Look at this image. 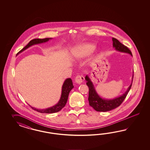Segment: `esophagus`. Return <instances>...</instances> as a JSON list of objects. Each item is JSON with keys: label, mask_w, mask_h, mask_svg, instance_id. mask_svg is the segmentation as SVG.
<instances>
[{"label": "esophagus", "mask_w": 150, "mask_h": 150, "mask_svg": "<svg viewBox=\"0 0 150 150\" xmlns=\"http://www.w3.org/2000/svg\"><path fill=\"white\" fill-rule=\"evenodd\" d=\"M83 80H84V77L81 75H78L75 78V82L79 85H80L82 82L83 81Z\"/></svg>", "instance_id": "esophagus-1"}]
</instances>
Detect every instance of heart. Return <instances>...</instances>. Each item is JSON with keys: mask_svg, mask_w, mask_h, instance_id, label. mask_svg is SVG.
Returning <instances> with one entry per match:
<instances>
[{"mask_svg": "<svg viewBox=\"0 0 150 150\" xmlns=\"http://www.w3.org/2000/svg\"><path fill=\"white\" fill-rule=\"evenodd\" d=\"M95 48V45L90 43L77 45L71 49V56L74 60H80L92 53Z\"/></svg>", "mask_w": 150, "mask_h": 150, "instance_id": "obj_1", "label": "heart"}]
</instances>
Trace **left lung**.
I'll return each instance as SVG.
<instances>
[{
    "label": "left lung",
    "instance_id": "8db88e82",
    "mask_svg": "<svg viewBox=\"0 0 150 150\" xmlns=\"http://www.w3.org/2000/svg\"><path fill=\"white\" fill-rule=\"evenodd\" d=\"M112 41L113 47L115 50L122 53L129 54L132 56L131 51L129 50L127 47L121 43L118 40L115 38H112ZM133 77L134 74L132 75V83L128 87L127 90L123 95L112 99H107L102 98L100 96L96 91L95 87L94 86L93 82L91 81V79L87 75L85 77V80L86 81V85L89 88V95L88 98L89 105L97 112H107L117 108L122 104L123 100L126 98L129 91H130L132 87Z\"/></svg>",
    "mask_w": 150,
    "mask_h": 150
}]
</instances>
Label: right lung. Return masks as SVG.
<instances>
[{
  "label": "right lung",
  "instance_id": "add662e5",
  "mask_svg": "<svg viewBox=\"0 0 150 150\" xmlns=\"http://www.w3.org/2000/svg\"><path fill=\"white\" fill-rule=\"evenodd\" d=\"M52 39V38H45L44 39H40V38L33 39L31 41H30V42L24 48H23V49L18 52L17 55L21 53V52H23V51L26 50V49L28 48L32 45L45 43ZM73 88H74V86H73L72 80L70 78L67 79L64 82L63 86H62V94H61L60 98L59 99L58 102L56 105L50 108L43 109H37L29 105L32 109H34L35 110H36L38 112L42 113H54L58 112L62 109L66 105L68 98L69 94Z\"/></svg>",
  "mask_w": 150,
  "mask_h": 150
}]
</instances>
